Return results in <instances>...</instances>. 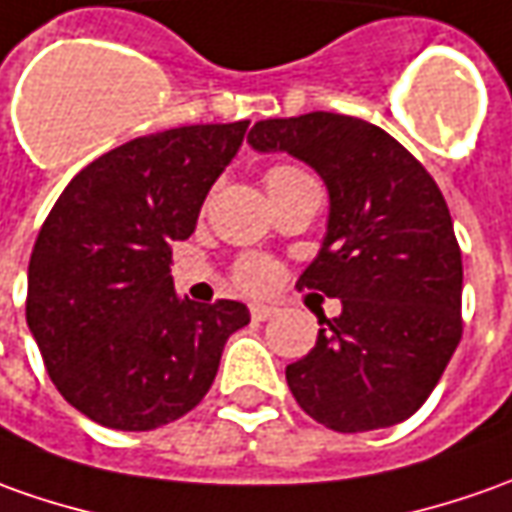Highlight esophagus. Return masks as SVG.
Masks as SVG:
<instances>
[{"mask_svg":"<svg viewBox=\"0 0 512 512\" xmlns=\"http://www.w3.org/2000/svg\"><path fill=\"white\" fill-rule=\"evenodd\" d=\"M271 316H277V308H274V305H263V302H255V305H252V319H255V322H266Z\"/></svg>","mask_w":512,"mask_h":512,"instance_id":"esophagus-1","label":"esophagus"}]
</instances>
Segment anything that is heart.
Here are the masks:
<instances>
[{"label":"heart","mask_w":512,"mask_h":512,"mask_svg":"<svg viewBox=\"0 0 512 512\" xmlns=\"http://www.w3.org/2000/svg\"><path fill=\"white\" fill-rule=\"evenodd\" d=\"M288 176H300V170L274 168L269 170L266 182H277V179H288ZM235 274H238V283L243 288H266L274 280V266H271L269 260H263V257H246Z\"/></svg>","instance_id":"obj_1"}]
</instances>
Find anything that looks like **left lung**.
<instances>
[{
  "label": "left lung",
  "mask_w": 512,
  "mask_h": 512,
  "mask_svg": "<svg viewBox=\"0 0 512 512\" xmlns=\"http://www.w3.org/2000/svg\"><path fill=\"white\" fill-rule=\"evenodd\" d=\"M246 142L288 154L328 187V229L297 285L342 300L308 356L285 367L291 395L333 431L412 417L462 336V255L440 187L378 125L311 111L260 120Z\"/></svg>",
  "instance_id": "8db88e82"
}]
</instances>
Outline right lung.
<instances>
[{
	"label": "right lung",
	"mask_w": 512,
	"mask_h": 512,
	"mask_svg": "<svg viewBox=\"0 0 512 512\" xmlns=\"http://www.w3.org/2000/svg\"><path fill=\"white\" fill-rule=\"evenodd\" d=\"M249 120L182 125L103 154L66 184L27 269V328L52 384L117 431L187 415L215 381L243 302H193L170 277L173 243L241 148Z\"/></svg>",
	"instance_id": "add662e5"
}]
</instances>
